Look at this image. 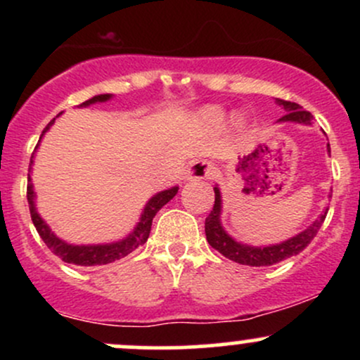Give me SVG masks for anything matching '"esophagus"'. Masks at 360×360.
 Listing matches in <instances>:
<instances>
[{
    "instance_id": "esophagus-1",
    "label": "esophagus",
    "mask_w": 360,
    "mask_h": 360,
    "mask_svg": "<svg viewBox=\"0 0 360 360\" xmlns=\"http://www.w3.org/2000/svg\"><path fill=\"white\" fill-rule=\"evenodd\" d=\"M214 174V166L210 160H194L189 164L188 171H186V179L198 181V179H208Z\"/></svg>"
}]
</instances>
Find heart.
<instances>
[{
    "label": "heart",
    "mask_w": 360,
    "mask_h": 360,
    "mask_svg": "<svg viewBox=\"0 0 360 360\" xmlns=\"http://www.w3.org/2000/svg\"><path fill=\"white\" fill-rule=\"evenodd\" d=\"M198 120L206 127H221L223 122H225V111L217 108V106H208V108L201 110L198 113Z\"/></svg>",
    "instance_id": "b5f03b06"
}]
</instances>
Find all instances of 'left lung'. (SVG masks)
<instances>
[{
	"instance_id": "1",
	"label": "left lung",
	"mask_w": 360,
	"mask_h": 360,
	"mask_svg": "<svg viewBox=\"0 0 360 360\" xmlns=\"http://www.w3.org/2000/svg\"><path fill=\"white\" fill-rule=\"evenodd\" d=\"M276 101H278V105H281L288 111V113L284 115L283 118H279L278 122H295V123H301V125H309V123H311V118H313L311 113H309V111H304L298 103H291L284 100H276ZM326 148H328L330 152V143H326ZM213 189H214V205L205 221L206 240H208V243L214 250L220 252V254L225 255L226 259L233 260V262L243 264V266H254V267L272 266V264H278L281 260L292 257V255H298L300 252L307 249L308 243L316 237L318 230H320V226L323 225L325 221L326 212H328V208H326L307 230H303L301 233L295 235V237L289 238V240H284L269 247H252V245H245V243L233 240V238L223 230L221 221H220L221 194H220V189H218V186H214ZM330 198H332V194H330Z\"/></svg>"
}]
</instances>
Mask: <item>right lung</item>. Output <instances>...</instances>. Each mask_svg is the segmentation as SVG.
<instances>
[{
  "mask_svg": "<svg viewBox=\"0 0 360 360\" xmlns=\"http://www.w3.org/2000/svg\"><path fill=\"white\" fill-rule=\"evenodd\" d=\"M110 98L111 94H98V96H93L91 100L82 103L81 106H89L93 105V103H105L108 101ZM57 117H59V115H57ZM53 122H56V118L51 120L49 125L44 128L40 139H42L45 131L52 127ZM39 143H37V147H39ZM32 164H34V154H32V159H30V169H32ZM177 189L179 188L174 186V188H169L166 191L154 194V196L148 200V203L146 205V208H143L142 214H140L137 226H135L134 232L128 235V237L113 243H100V245H72V243L60 240L59 237L53 235L52 230L49 229L47 223H45L42 218H40V214L37 213L35 193H34V184H32L30 174H28V184H27V200H28V208H30L32 221H34L37 232H39L40 238H42L45 245H47L53 254L59 255L64 262L76 264V266H103V264H110V262H115V260L125 257V255L131 254L137 247L143 245V243L147 242L148 233H150L152 220H154L157 212H159L164 205H167L169 201L176 196Z\"/></svg>",
  "mask_w": 360,
  "mask_h": 360,
  "instance_id": "1",
  "label": "right lung"
}]
</instances>
